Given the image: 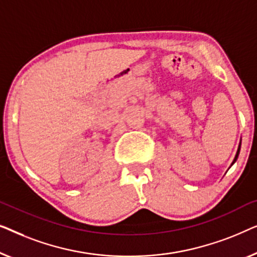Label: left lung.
Masks as SVG:
<instances>
[{"label":"left lung","mask_w":257,"mask_h":257,"mask_svg":"<svg viewBox=\"0 0 257 257\" xmlns=\"http://www.w3.org/2000/svg\"><path fill=\"white\" fill-rule=\"evenodd\" d=\"M240 149H241V141H240V144H238V148H237V151H236V155H235V157H234V161H233V163H232V165L235 163L236 162V160H237V157H238V154H240ZM230 165V166H232Z\"/></svg>","instance_id":"left-lung-1"}]
</instances>
